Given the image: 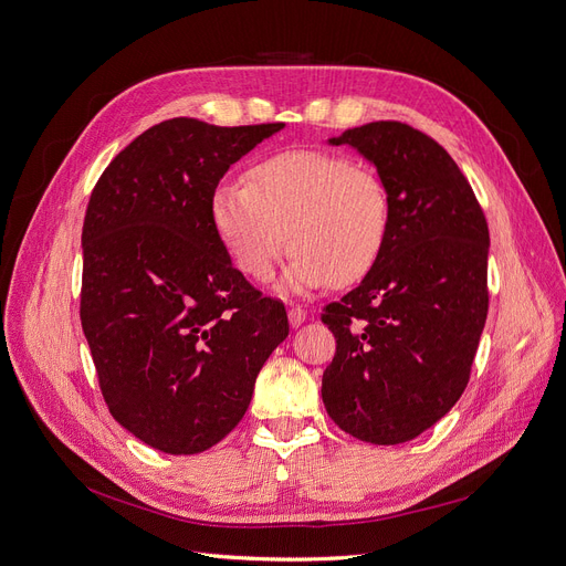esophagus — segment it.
<instances>
[{"mask_svg":"<svg viewBox=\"0 0 566 566\" xmlns=\"http://www.w3.org/2000/svg\"><path fill=\"white\" fill-rule=\"evenodd\" d=\"M306 317H308V313H306L302 306H290V311H287V319H290V327H292V329L302 327L304 322H306Z\"/></svg>","mask_w":566,"mask_h":566,"instance_id":"esophagus-1","label":"esophagus"}]
</instances>
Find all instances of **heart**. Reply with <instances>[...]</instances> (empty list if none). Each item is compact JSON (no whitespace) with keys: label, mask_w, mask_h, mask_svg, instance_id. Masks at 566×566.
<instances>
[{"label":"heart","mask_w":566,"mask_h":566,"mask_svg":"<svg viewBox=\"0 0 566 566\" xmlns=\"http://www.w3.org/2000/svg\"><path fill=\"white\" fill-rule=\"evenodd\" d=\"M209 217L232 264L258 283L274 276L290 241L294 251L281 290L311 294L370 272L389 237L391 196L366 164L334 151L290 149L258 160L244 186L213 188Z\"/></svg>","instance_id":"1"}]
</instances>
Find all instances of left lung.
<instances>
[{
    "label": "left lung",
    "instance_id": "left-lung-1",
    "mask_svg": "<svg viewBox=\"0 0 566 566\" xmlns=\"http://www.w3.org/2000/svg\"><path fill=\"white\" fill-rule=\"evenodd\" d=\"M385 179L391 226L359 287L322 313L336 355L322 375L334 423L370 444L415 440L468 387L489 313V226L455 160L400 122L347 128Z\"/></svg>",
    "mask_w": 566,
    "mask_h": 566
}]
</instances>
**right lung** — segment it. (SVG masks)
<instances>
[{
  "label": "right lung",
  "instance_id": "1",
  "mask_svg": "<svg viewBox=\"0 0 566 566\" xmlns=\"http://www.w3.org/2000/svg\"><path fill=\"white\" fill-rule=\"evenodd\" d=\"M283 126L160 122L92 191L80 319L107 410L158 451L221 442L290 332L285 306L232 266L209 217L228 168Z\"/></svg>",
  "mask_w": 566,
  "mask_h": 566
}]
</instances>
